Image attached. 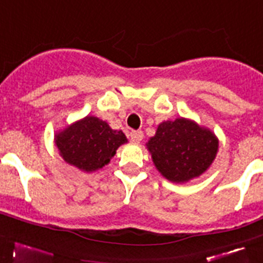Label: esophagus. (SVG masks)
I'll list each match as a JSON object with an SVG mask.
<instances>
[{
	"mask_svg": "<svg viewBox=\"0 0 263 263\" xmlns=\"http://www.w3.org/2000/svg\"><path fill=\"white\" fill-rule=\"evenodd\" d=\"M129 136H130V139L136 143L141 142V141L143 139V133L141 132V130H132Z\"/></svg>",
	"mask_w": 263,
	"mask_h": 263,
	"instance_id": "1",
	"label": "esophagus"
}]
</instances>
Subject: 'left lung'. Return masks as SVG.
<instances>
[{
    "mask_svg": "<svg viewBox=\"0 0 263 263\" xmlns=\"http://www.w3.org/2000/svg\"><path fill=\"white\" fill-rule=\"evenodd\" d=\"M153 162L171 182L200 176L213 162L218 142L215 134L185 118L164 121L147 143Z\"/></svg>",
    "mask_w": 263,
    "mask_h": 263,
    "instance_id": "1",
    "label": "left lung"
}]
</instances>
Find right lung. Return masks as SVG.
Wrapping results in <instances>:
<instances>
[{
    "label": "right lung",
    "instance_id": "right-lung-1",
    "mask_svg": "<svg viewBox=\"0 0 263 263\" xmlns=\"http://www.w3.org/2000/svg\"><path fill=\"white\" fill-rule=\"evenodd\" d=\"M127 142L121 130H113L105 121L87 116L55 137L60 155L67 163L83 171H96L109 163L116 150Z\"/></svg>",
    "mask_w": 263,
    "mask_h": 263
}]
</instances>
